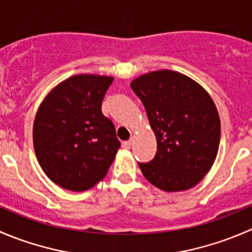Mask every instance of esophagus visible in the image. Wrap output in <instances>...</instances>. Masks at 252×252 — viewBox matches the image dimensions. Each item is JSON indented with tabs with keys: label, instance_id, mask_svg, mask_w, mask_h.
<instances>
[{
	"label": "esophagus",
	"instance_id": "esophagus-1",
	"mask_svg": "<svg viewBox=\"0 0 252 252\" xmlns=\"http://www.w3.org/2000/svg\"><path fill=\"white\" fill-rule=\"evenodd\" d=\"M131 140H126V141H124L123 142V147L124 149H130V146H131Z\"/></svg>",
	"mask_w": 252,
	"mask_h": 252
}]
</instances>
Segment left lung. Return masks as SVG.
Segmentation results:
<instances>
[{"instance_id": "1", "label": "left lung", "mask_w": 252, "mask_h": 252, "mask_svg": "<svg viewBox=\"0 0 252 252\" xmlns=\"http://www.w3.org/2000/svg\"><path fill=\"white\" fill-rule=\"evenodd\" d=\"M156 135L154 159L139 163L144 177L163 191L195 187L212 167L220 121L212 98L182 73L156 70L131 81Z\"/></svg>"}]
</instances>
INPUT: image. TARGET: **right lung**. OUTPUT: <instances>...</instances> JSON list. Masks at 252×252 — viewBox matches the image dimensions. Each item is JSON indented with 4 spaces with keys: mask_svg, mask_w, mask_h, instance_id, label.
<instances>
[{
    "mask_svg": "<svg viewBox=\"0 0 252 252\" xmlns=\"http://www.w3.org/2000/svg\"><path fill=\"white\" fill-rule=\"evenodd\" d=\"M112 77L80 74L58 84L37 110L32 140L45 174L60 187L85 191L107 174L121 147L101 111Z\"/></svg>",
    "mask_w": 252,
    "mask_h": 252,
    "instance_id": "1",
    "label": "right lung"
}]
</instances>
